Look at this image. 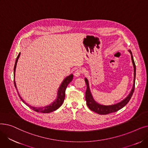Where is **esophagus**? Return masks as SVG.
<instances>
[{"instance_id":"esophagus-1","label":"esophagus","mask_w":148,"mask_h":148,"mask_svg":"<svg viewBox=\"0 0 148 148\" xmlns=\"http://www.w3.org/2000/svg\"><path fill=\"white\" fill-rule=\"evenodd\" d=\"M82 73H83L82 70L81 69H78L75 70V72H74V75L75 77H79V76H80Z\"/></svg>"}]
</instances>
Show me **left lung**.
Returning a JSON list of instances; mask_svg holds the SVG:
<instances>
[{"mask_svg": "<svg viewBox=\"0 0 148 148\" xmlns=\"http://www.w3.org/2000/svg\"><path fill=\"white\" fill-rule=\"evenodd\" d=\"M129 52L131 54V60L132 62H133V65L134 66V84H133V88L131 89V92L130 93V94L128 95V97L122 100V101L115 104L113 105H110V106H104L99 104L97 103L95 101L93 98V97L91 94V92L89 88V82L86 78L84 79V81L86 82V92H85V99H86V104L88 107L89 108V109L91 110L92 111L98 114H107L111 113H114L118 111L119 110L121 109L122 108H123L129 102V101L130 100L132 95L133 94V92L134 91V88H135V80H136V65H135V62L133 59V54H132L131 51L129 50Z\"/></svg>", "mask_w": 148, "mask_h": 148, "instance_id": "left-lung-1", "label": "left lung"}]
</instances>
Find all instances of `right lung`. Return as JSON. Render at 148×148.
I'll list each match as a JSON object with an SVG mask.
<instances>
[{"label":"right lung","instance_id":"1","mask_svg":"<svg viewBox=\"0 0 148 148\" xmlns=\"http://www.w3.org/2000/svg\"><path fill=\"white\" fill-rule=\"evenodd\" d=\"M20 55V53L18 54V55L16 59V60H15V65H14V74L15 75V68H16V65H17V62L18 61V59L19 58V56ZM73 79V75L71 74L69 75V76L66 77V78L64 80V81L62 82V84H60V86L58 89V97L57 98L55 99V101L53 103H52L51 104L45 106V107H32L30 105H29L28 104H27L26 102H25V101L23 100L20 94L19 93L17 89V91L18 92V95L19 96V97L20 98V99H21L22 101L25 104H26L28 107H29L30 108L36 112H39V113H50L52 112L54 110H57L58 108H59L62 104H63L64 99H65V90L66 88L67 87V86L68 85V84L72 81ZM14 86L15 87V88L17 89L16 88V84H15V80H14Z\"/></svg>","mask_w":148,"mask_h":148}]
</instances>
